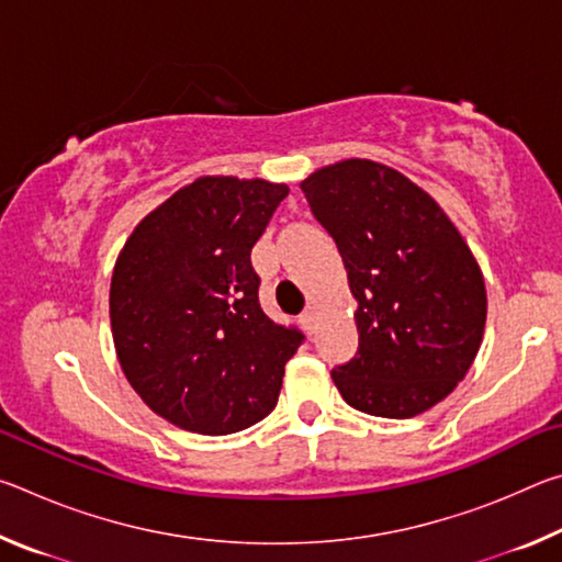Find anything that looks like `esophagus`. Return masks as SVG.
<instances>
[{
    "label": "esophagus",
    "mask_w": 562,
    "mask_h": 562,
    "mask_svg": "<svg viewBox=\"0 0 562 562\" xmlns=\"http://www.w3.org/2000/svg\"><path fill=\"white\" fill-rule=\"evenodd\" d=\"M300 322H302V327L307 329V331H315V325H317V312H315V307L304 310V312H302V317H300Z\"/></svg>",
    "instance_id": "34e87169"
}]
</instances>
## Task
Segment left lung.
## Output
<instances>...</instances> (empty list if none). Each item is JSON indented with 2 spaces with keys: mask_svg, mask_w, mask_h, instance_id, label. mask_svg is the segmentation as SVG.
<instances>
[{
  "mask_svg": "<svg viewBox=\"0 0 562 562\" xmlns=\"http://www.w3.org/2000/svg\"><path fill=\"white\" fill-rule=\"evenodd\" d=\"M357 300L359 349L331 369L359 412L412 418L449 396L479 355L486 284L471 247L426 190L367 158L304 178Z\"/></svg>",
  "mask_w": 562,
  "mask_h": 562,
  "instance_id": "8db88e82",
  "label": "left lung"
}]
</instances>
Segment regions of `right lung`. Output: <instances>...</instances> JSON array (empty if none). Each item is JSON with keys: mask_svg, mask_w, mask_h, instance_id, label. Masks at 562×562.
Segmentation results:
<instances>
[{"mask_svg": "<svg viewBox=\"0 0 562 562\" xmlns=\"http://www.w3.org/2000/svg\"><path fill=\"white\" fill-rule=\"evenodd\" d=\"M288 193L260 178H198L123 245L109 297L113 345L136 394L180 429L235 434L278 404L304 335L262 312L250 252Z\"/></svg>", "mask_w": 562, "mask_h": 562, "instance_id": "add662e5", "label": "right lung"}]
</instances>
